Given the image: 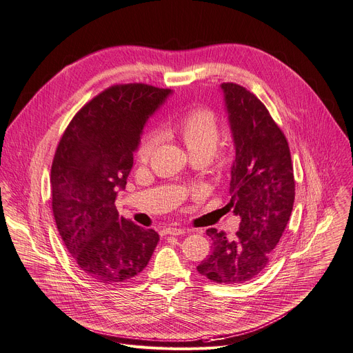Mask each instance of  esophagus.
Listing matches in <instances>:
<instances>
[{
	"label": "esophagus",
	"mask_w": 353,
	"mask_h": 353,
	"mask_svg": "<svg viewBox=\"0 0 353 353\" xmlns=\"http://www.w3.org/2000/svg\"><path fill=\"white\" fill-rule=\"evenodd\" d=\"M162 234L163 235H183V234H186V230H185V228L172 226V228H165Z\"/></svg>",
	"instance_id": "1"
}]
</instances>
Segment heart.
<instances>
[{"label": "heart", "mask_w": 353, "mask_h": 353, "mask_svg": "<svg viewBox=\"0 0 353 353\" xmlns=\"http://www.w3.org/2000/svg\"><path fill=\"white\" fill-rule=\"evenodd\" d=\"M170 138H178L192 158L210 159L212 167L223 168L231 159V150L219 143L221 127L216 115L206 108H191L171 121L163 130ZM161 141L157 131L145 132L138 143L137 159L147 163Z\"/></svg>", "instance_id": "obj_1"}]
</instances>
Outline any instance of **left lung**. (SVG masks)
<instances>
[{
	"instance_id": "left-lung-1",
	"label": "left lung",
	"mask_w": 353,
	"mask_h": 353,
	"mask_svg": "<svg viewBox=\"0 0 353 353\" xmlns=\"http://www.w3.org/2000/svg\"><path fill=\"white\" fill-rule=\"evenodd\" d=\"M222 90L236 154L228 206L241 222L232 238L206 231L212 252L196 269L212 282L238 285L258 276L275 252L292 214L295 178L286 137L262 101L234 82Z\"/></svg>"
}]
</instances>
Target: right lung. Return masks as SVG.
Here are the masks:
<instances>
[{"label":"right lung","instance_id":"add662e5","mask_svg":"<svg viewBox=\"0 0 353 353\" xmlns=\"http://www.w3.org/2000/svg\"><path fill=\"white\" fill-rule=\"evenodd\" d=\"M171 90L118 84L88 101L62 134L51 167L52 214L74 263L94 282L117 285L141 274L159 235L119 216L147 119Z\"/></svg>","mask_w":353,"mask_h":353}]
</instances>
